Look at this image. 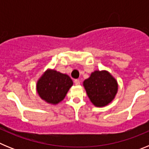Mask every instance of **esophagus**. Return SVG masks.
<instances>
[{
    "instance_id": "34e87169",
    "label": "esophagus",
    "mask_w": 149,
    "mask_h": 149,
    "mask_svg": "<svg viewBox=\"0 0 149 149\" xmlns=\"http://www.w3.org/2000/svg\"><path fill=\"white\" fill-rule=\"evenodd\" d=\"M74 84H75V85H80V84H81V82H80V80H78V79H76V80H74Z\"/></svg>"
}]
</instances>
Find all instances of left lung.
I'll list each match as a JSON object with an SVG mask.
<instances>
[{
    "instance_id": "8db88e82",
    "label": "left lung",
    "mask_w": 149,
    "mask_h": 149,
    "mask_svg": "<svg viewBox=\"0 0 149 149\" xmlns=\"http://www.w3.org/2000/svg\"><path fill=\"white\" fill-rule=\"evenodd\" d=\"M84 86L91 102L96 107L110 104L118 90L117 81L107 71H95L84 81Z\"/></svg>"
}]
</instances>
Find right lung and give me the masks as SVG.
Masks as SVG:
<instances>
[{
	"mask_svg": "<svg viewBox=\"0 0 149 149\" xmlns=\"http://www.w3.org/2000/svg\"><path fill=\"white\" fill-rule=\"evenodd\" d=\"M72 85L73 81L69 76L49 69L39 78L36 89L42 99L49 104H56L64 99Z\"/></svg>",
	"mask_w": 149,
	"mask_h": 149,
	"instance_id": "add662e5",
	"label": "right lung"
}]
</instances>
